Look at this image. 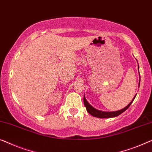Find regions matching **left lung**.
I'll return each mask as SVG.
<instances>
[{
    "label": "left lung",
    "instance_id": "1",
    "mask_svg": "<svg viewBox=\"0 0 152 152\" xmlns=\"http://www.w3.org/2000/svg\"><path fill=\"white\" fill-rule=\"evenodd\" d=\"M139 78L141 79V76L139 77ZM139 85H140V80H139ZM136 96H137V95H136ZM136 96H134V98H133L132 100L130 102V103L129 104L128 106H126L125 108H124L123 109L117 110V111H115V112H104V111H100V110L96 109V108H94L91 105L89 104V103L88 102L87 99H85V96H84V98H83V102H84V104H85L86 108H87V112L89 113L90 115H93L94 117H98V118H110V117H115L118 116V115L121 114L122 113H124L125 110L128 109L129 106L131 105V104H132V102L134 101Z\"/></svg>",
    "mask_w": 152,
    "mask_h": 152
}]
</instances>
